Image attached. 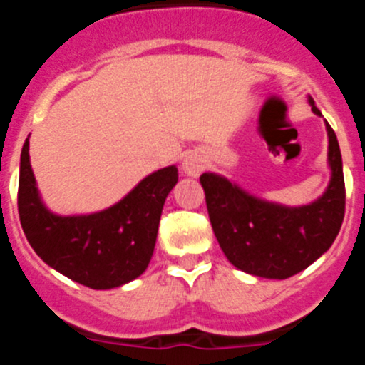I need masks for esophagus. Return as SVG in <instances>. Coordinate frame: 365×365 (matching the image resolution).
Wrapping results in <instances>:
<instances>
[{"label":"esophagus","mask_w":365,"mask_h":365,"mask_svg":"<svg viewBox=\"0 0 365 365\" xmlns=\"http://www.w3.org/2000/svg\"><path fill=\"white\" fill-rule=\"evenodd\" d=\"M205 166H206L205 157L199 153H190L185 159V163H182V170H185L186 175L190 177H197L199 173L205 170Z\"/></svg>","instance_id":"obj_1"}]
</instances>
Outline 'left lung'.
Listing matches in <instances>:
<instances>
[{
	"mask_svg": "<svg viewBox=\"0 0 365 365\" xmlns=\"http://www.w3.org/2000/svg\"><path fill=\"white\" fill-rule=\"evenodd\" d=\"M312 111L322 115L311 100ZM331 182L318 201L289 208L248 195L225 177L202 173L212 228L232 265L285 279L307 269L336 240L346 214V182L336 135L327 124Z\"/></svg>",
	"mask_w": 365,
	"mask_h": 365,
	"instance_id": "left-lung-1",
	"label": "left lung"
}]
</instances>
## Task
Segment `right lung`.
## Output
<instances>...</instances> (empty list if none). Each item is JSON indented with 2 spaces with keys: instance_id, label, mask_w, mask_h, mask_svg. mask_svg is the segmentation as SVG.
<instances>
[{
  "instance_id": "1",
  "label": "right lung",
  "mask_w": 365,
  "mask_h": 365,
  "mask_svg": "<svg viewBox=\"0 0 365 365\" xmlns=\"http://www.w3.org/2000/svg\"><path fill=\"white\" fill-rule=\"evenodd\" d=\"M177 180L175 166L163 168L108 210L62 217L47 210L38 195L27 138L19 160V221L47 265L89 289H115L150 265L164 201Z\"/></svg>"
}]
</instances>
